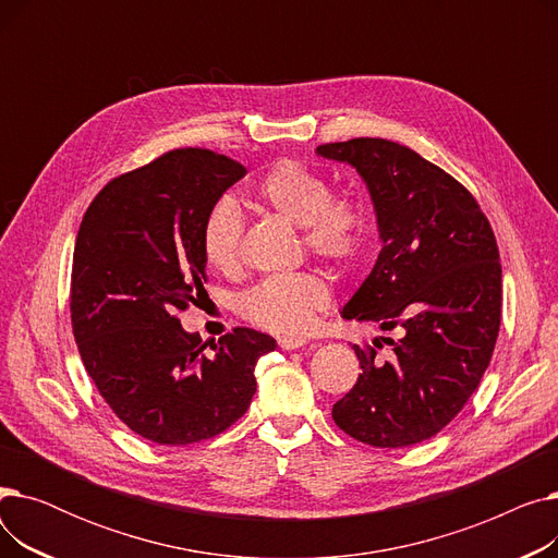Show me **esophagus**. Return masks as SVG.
Returning <instances> with one entry per match:
<instances>
[{
	"label": "esophagus",
	"instance_id": "obj_1",
	"mask_svg": "<svg viewBox=\"0 0 558 558\" xmlns=\"http://www.w3.org/2000/svg\"><path fill=\"white\" fill-rule=\"evenodd\" d=\"M307 341L305 339H291V337H282L280 339V348L282 350H296V348H303Z\"/></svg>",
	"mask_w": 558,
	"mask_h": 558
}]
</instances>
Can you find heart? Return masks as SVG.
<instances>
[{
    "label": "heart",
    "mask_w": 558,
    "mask_h": 558,
    "mask_svg": "<svg viewBox=\"0 0 558 558\" xmlns=\"http://www.w3.org/2000/svg\"><path fill=\"white\" fill-rule=\"evenodd\" d=\"M264 208L301 228L310 253L332 264H348L366 238L368 208L360 194H332L324 173L299 162L280 160L255 187ZM244 217L232 196L217 198L201 223V251L213 269H238ZM328 303V287L316 274H276L262 278L238 296V312L253 326L280 335L301 337L314 314Z\"/></svg>",
    "instance_id": "obj_1"
}]
</instances>
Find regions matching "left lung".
Instances as JSON below:
<instances>
[{
  "mask_svg": "<svg viewBox=\"0 0 558 558\" xmlns=\"http://www.w3.org/2000/svg\"><path fill=\"white\" fill-rule=\"evenodd\" d=\"M355 167L371 194L375 267L341 316L402 330L389 361L353 345L362 373L335 423L373 448H407L441 432L480 387L500 332L502 267L477 201L441 167L383 137L316 146Z\"/></svg>",
  "mask_w": 558,
  "mask_h": 558,
  "instance_id": "obj_1",
  "label": "left lung"
}]
</instances>
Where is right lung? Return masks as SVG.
Instances as JSON below:
<instances>
[{"instance_id": "1", "label": "right lung", "mask_w": 558, "mask_h": 558, "mask_svg": "<svg viewBox=\"0 0 558 558\" xmlns=\"http://www.w3.org/2000/svg\"><path fill=\"white\" fill-rule=\"evenodd\" d=\"M244 173L221 154L175 149L110 181L83 215L74 339L101 398L146 441L187 446L228 429L253 400L257 360L276 350L251 328L203 343L179 320L208 282L203 217Z\"/></svg>"}]
</instances>
